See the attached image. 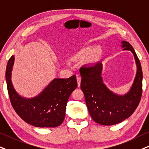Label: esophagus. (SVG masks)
<instances>
[{
	"mask_svg": "<svg viewBox=\"0 0 149 149\" xmlns=\"http://www.w3.org/2000/svg\"><path fill=\"white\" fill-rule=\"evenodd\" d=\"M81 79V77L79 76V75H77V86H78V87H80Z\"/></svg>",
	"mask_w": 149,
	"mask_h": 149,
	"instance_id": "1",
	"label": "esophagus"
}]
</instances>
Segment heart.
I'll list each match as a JSON object with an SVG mask.
<instances>
[{
    "mask_svg": "<svg viewBox=\"0 0 149 149\" xmlns=\"http://www.w3.org/2000/svg\"><path fill=\"white\" fill-rule=\"evenodd\" d=\"M102 54V49L97 46H88L81 49L77 53V56H85L88 55V60L90 62H95L99 59Z\"/></svg>",
    "mask_w": 149,
    "mask_h": 149,
    "instance_id": "1",
    "label": "heart"
}]
</instances>
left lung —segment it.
Instances as JSON below:
<instances>
[{"label": "left lung", "mask_w": 149, "mask_h": 149, "mask_svg": "<svg viewBox=\"0 0 149 149\" xmlns=\"http://www.w3.org/2000/svg\"><path fill=\"white\" fill-rule=\"evenodd\" d=\"M122 47L124 50L131 51L137 66L133 84L126 94H115L106 87L102 77L103 66L101 62L80 68L81 88L89 113L95 122L102 125H115L125 120L135 111L142 97L143 76L140 61L128 42L122 41Z\"/></svg>", "instance_id": "left-lung-1"}]
</instances>
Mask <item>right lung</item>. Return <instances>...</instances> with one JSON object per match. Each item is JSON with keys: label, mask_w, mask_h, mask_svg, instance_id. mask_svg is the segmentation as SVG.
Here are the masks:
<instances>
[{"label": "right lung", "mask_w": 149, "mask_h": 149, "mask_svg": "<svg viewBox=\"0 0 149 149\" xmlns=\"http://www.w3.org/2000/svg\"><path fill=\"white\" fill-rule=\"evenodd\" d=\"M14 56L7 65L5 79L11 104L16 113L27 124L41 128H54L63 122L66 105L71 93L77 87L76 75L68 79L55 78L37 96L22 97L16 93L12 82Z\"/></svg>", "instance_id": "1"}]
</instances>
